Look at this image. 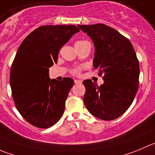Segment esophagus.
Returning <instances> with one entry per match:
<instances>
[{"mask_svg":"<svg viewBox=\"0 0 155 155\" xmlns=\"http://www.w3.org/2000/svg\"><path fill=\"white\" fill-rule=\"evenodd\" d=\"M74 84H81L82 83L81 81H79V80H74Z\"/></svg>","mask_w":155,"mask_h":155,"instance_id":"34e87169","label":"esophagus"}]
</instances>
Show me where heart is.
Returning a JSON list of instances; mask_svg holds the SVG:
<instances>
[{
    "mask_svg": "<svg viewBox=\"0 0 155 155\" xmlns=\"http://www.w3.org/2000/svg\"><path fill=\"white\" fill-rule=\"evenodd\" d=\"M87 42H88L87 41H84V40H80V41H78V42H75L74 45H75V48H80V47L83 46L84 44H86ZM81 67H78V68H74L73 69L71 70V73L75 75H78L80 74L81 71Z\"/></svg>",
    "mask_w": 155,
    "mask_h": 155,
    "instance_id": "obj_1",
    "label": "heart"
}]
</instances>
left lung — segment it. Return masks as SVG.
<instances>
[{
  "label": "left lung",
  "instance_id": "obj_1",
  "mask_svg": "<svg viewBox=\"0 0 155 155\" xmlns=\"http://www.w3.org/2000/svg\"><path fill=\"white\" fill-rule=\"evenodd\" d=\"M78 27L94 42V68L104 81L101 86L91 80L84 81V102L93 116L113 120L129 109L138 91L139 63L136 53L129 39L107 25Z\"/></svg>",
  "mask_w": 155,
  "mask_h": 155
}]
</instances>
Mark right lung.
<instances>
[{
    "label": "right lung",
    "instance_id": "right-lung-1",
    "mask_svg": "<svg viewBox=\"0 0 155 155\" xmlns=\"http://www.w3.org/2000/svg\"><path fill=\"white\" fill-rule=\"evenodd\" d=\"M79 31L74 25L42 26L20 44L10 68V84L16 108L29 124L47 129L64 113L74 81L50 80L48 70L57 63L61 47Z\"/></svg>",
    "mask_w": 155,
    "mask_h": 155
}]
</instances>
